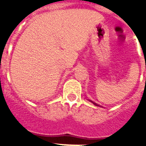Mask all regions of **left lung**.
<instances>
[{
	"label": "left lung",
	"mask_w": 146,
	"mask_h": 146,
	"mask_svg": "<svg viewBox=\"0 0 146 146\" xmlns=\"http://www.w3.org/2000/svg\"><path fill=\"white\" fill-rule=\"evenodd\" d=\"M89 101H90V102H92V103H93V105H95V106H100V105H98V104H97V103H96V102H93V101H92V100H89Z\"/></svg>",
	"instance_id": "1"
}]
</instances>
